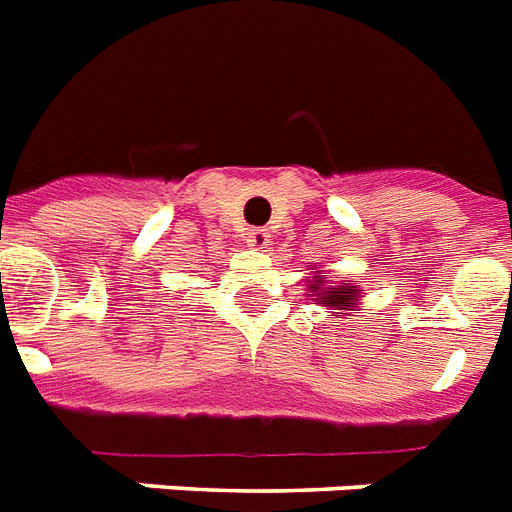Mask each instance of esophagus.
<instances>
[{
    "mask_svg": "<svg viewBox=\"0 0 512 512\" xmlns=\"http://www.w3.org/2000/svg\"><path fill=\"white\" fill-rule=\"evenodd\" d=\"M248 246L253 248H269V243H272V235L266 230H261V227H256V230L248 232Z\"/></svg>",
    "mask_w": 512,
    "mask_h": 512,
    "instance_id": "1",
    "label": "esophagus"
}]
</instances>
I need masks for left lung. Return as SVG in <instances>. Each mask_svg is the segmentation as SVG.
Here are the masks:
<instances>
[{
	"label": "left lung",
	"mask_w": 512,
	"mask_h": 512,
	"mask_svg": "<svg viewBox=\"0 0 512 512\" xmlns=\"http://www.w3.org/2000/svg\"><path fill=\"white\" fill-rule=\"evenodd\" d=\"M314 287V295H322V301L329 303V306H350V303L356 301V290H350L348 282H342V285L337 287H327L324 293H319V287ZM348 311H353V308H348Z\"/></svg>",
	"instance_id": "1"
}]
</instances>
